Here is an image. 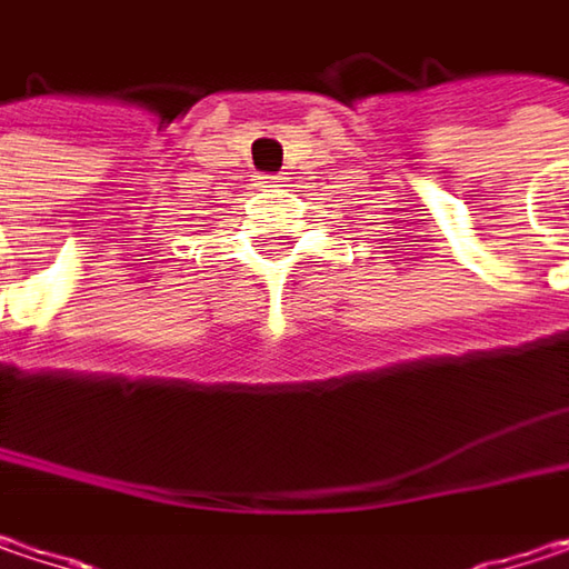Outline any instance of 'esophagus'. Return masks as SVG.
<instances>
[{"label":"esophagus","instance_id":"obj_1","mask_svg":"<svg viewBox=\"0 0 569 569\" xmlns=\"http://www.w3.org/2000/svg\"><path fill=\"white\" fill-rule=\"evenodd\" d=\"M281 181H284L281 174H264V178H259V183H262V187H281Z\"/></svg>","mask_w":569,"mask_h":569}]
</instances>
